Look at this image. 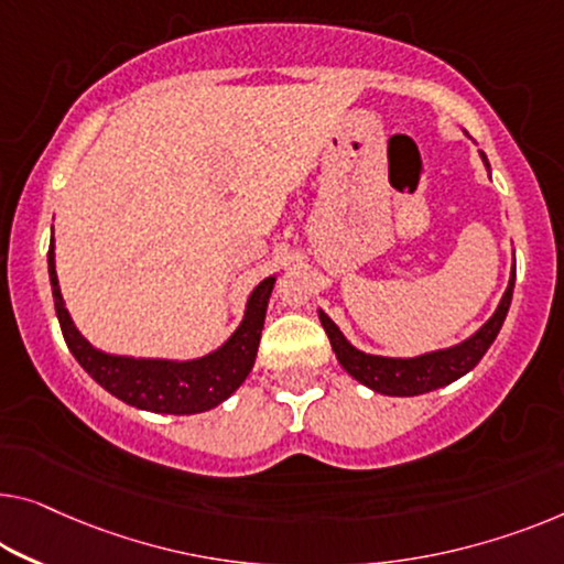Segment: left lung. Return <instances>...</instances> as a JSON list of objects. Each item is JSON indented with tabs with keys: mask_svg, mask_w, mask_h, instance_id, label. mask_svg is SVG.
Instances as JSON below:
<instances>
[{
	"mask_svg": "<svg viewBox=\"0 0 564 564\" xmlns=\"http://www.w3.org/2000/svg\"><path fill=\"white\" fill-rule=\"evenodd\" d=\"M478 154H481V162L491 174L489 159H486L484 151H478ZM514 281H517V265H511L507 291H503L497 311H494L489 322H486L481 329H476L460 344H453V347L435 349V351H425V355H417V357L369 355V351L357 349L322 308H318V322H322L326 336H329L332 349L336 359H339V365L347 369L357 382H362L365 388L380 394H390V398H415V394L433 392L438 388H445V384L456 382L458 377L468 375L470 369L481 362L486 349H489L494 339H497L503 318H507L511 293H514Z\"/></svg>",
	"mask_w": 564,
	"mask_h": 564,
	"instance_id": "left-lung-1",
	"label": "left lung"
}]
</instances>
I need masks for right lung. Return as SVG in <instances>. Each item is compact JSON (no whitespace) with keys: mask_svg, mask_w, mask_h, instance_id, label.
Returning <instances> with one entry per match:
<instances>
[{"mask_svg":"<svg viewBox=\"0 0 564 564\" xmlns=\"http://www.w3.org/2000/svg\"><path fill=\"white\" fill-rule=\"evenodd\" d=\"M47 273L53 285L55 314L61 322L67 349L78 365L94 377L100 388L126 405L162 415H197L213 410L230 398L246 382L256 365L260 332H263L268 299H271L275 273L260 281L246 301L242 318L228 339L205 357L162 359L129 357L96 349L70 318L65 308L61 283L55 273V240L50 242Z\"/></svg>","mask_w":564,"mask_h":564,"instance_id":"add662e5","label":"right lung"}]
</instances>
